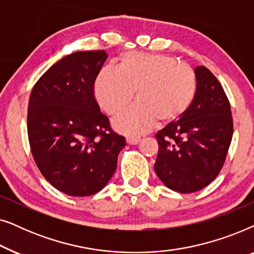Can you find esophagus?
<instances>
[{
	"mask_svg": "<svg viewBox=\"0 0 254 254\" xmlns=\"http://www.w3.org/2000/svg\"><path fill=\"white\" fill-rule=\"evenodd\" d=\"M126 141H127V143H129V144H137L138 142L141 141V138L135 137V136H127Z\"/></svg>",
	"mask_w": 254,
	"mask_h": 254,
	"instance_id": "34e87169",
	"label": "esophagus"
}]
</instances>
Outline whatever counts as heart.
I'll return each mask as SVG.
<instances>
[{
	"instance_id": "obj_1",
	"label": "heart",
	"mask_w": 254,
	"mask_h": 254,
	"mask_svg": "<svg viewBox=\"0 0 254 254\" xmlns=\"http://www.w3.org/2000/svg\"><path fill=\"white\" fill-rule=\"evenodd\" d=\"M135 91L138 103L114 125L137 135L156 121L164 126L185 116L195 100L196 76L190 65L173 57L130 52L120 58L118 69H102L95 82L97 102L112 117L129 106Z\"/></svg>"
}]
</instances>
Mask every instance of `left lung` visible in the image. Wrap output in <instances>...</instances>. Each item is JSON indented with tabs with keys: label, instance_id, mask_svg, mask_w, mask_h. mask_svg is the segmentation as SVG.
Returning a JSON list of instances; mask_svg holds the SVG:
<instances>
[{
	"label": "left lung",
	"instance_id": "left-lung-1",
	"mask_svg": "<svg viewBox=\"0 0 254 254\" xmlns=\"http://www.w3.org/2000/svg\"><path fill=\"white\" fill-rule=\"evenodd\" d=\"M197 93L185 116L156 133V175L169 189L193 193L213 182L223 168L234 121L230 103L209 69L195 68Z\"/></svg>",
	"mask_w": 254,
	"mask_h": 254
}]
</instances>
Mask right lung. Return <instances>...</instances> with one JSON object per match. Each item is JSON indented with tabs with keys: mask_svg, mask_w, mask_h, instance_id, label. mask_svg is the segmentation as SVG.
<instances>
[{
	"mask_svg": "<svg viewBox=\"0 0 254 254\" xmlns=\"http://www.w3.org/2000/svg\"><path fill=\"white\" fill-rule=\"evenodd\" d=\"M105 51L75 52L34 84L27 110L31 152L48 183L71 196L99 192L112 178L126 145L95 97Z\"/></svg>",
	"mask_w": 254,
	"mask_h": 254,
	"instance_id": "add662e5",
	"label": "right lung"
}]
</instances>
